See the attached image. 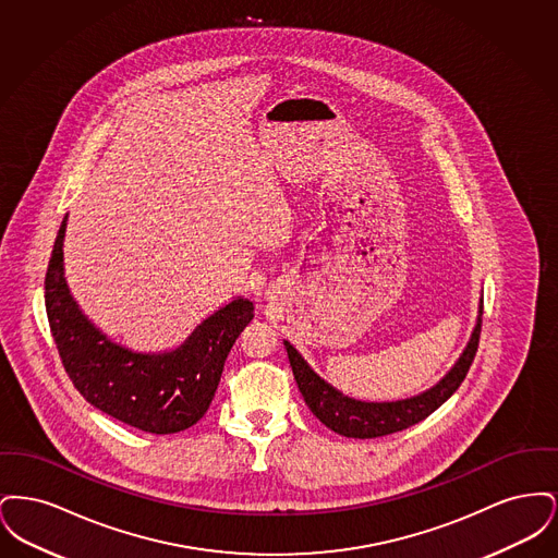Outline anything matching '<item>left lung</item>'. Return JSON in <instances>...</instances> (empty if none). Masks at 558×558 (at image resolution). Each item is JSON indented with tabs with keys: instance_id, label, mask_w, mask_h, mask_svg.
I'll use <instances>...</instances> for the list:
<instances>
[{
	"instance_id": "1",
	"label": "left lung",
	"mask_w": 558,
	"mask_h": 558,
	"mask_svg": "<svg viewBox=\"0 0 558 558\" xmlns=\"http://www.w3.org/2000/svg\"><path fill=\"white\" fill-rule=\"evenodd\" d=\"M481 316H483V301L478 299L475 328L471 332L469 343L462 349L460 357L453 362L450 371L423 393L412 398L393 399V401H364V399L349 398L335 385L324 380L292 343L284 341V347L289 353V362H291L299 391L319 423L343 437L374 439V437L391 435L425 421L428 414H433L441 403H446L456 393V389L464 380L477 353Z\"/></svg>"
}]
</instances>
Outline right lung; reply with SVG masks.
<instances>
[{
	"label": "right lung",
	"instance_id": "1",
	"mask_svg": "<svg viewBox=\"0 0 558 558\" xmlns=\"http://www.w3.org/2000/svg\"><path fill=\"white\" fill-rule=\"evenodd\" d=\"M64 215L46 274V312L53 341L85 401L108 416L155 435L196 425L211 405L226 357L253 319V301L234 296L201 319L180 345L135 351L117 343L81 310L64 276Z\"/></svg>",
	"mask_w": 558,
	"mask_h": 558
}]
</instances>
